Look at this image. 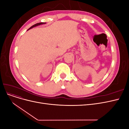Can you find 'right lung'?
Listing matches in <instances>:
<instances>
[{
	"label": "right lung",
	"instance_id": "right-lung-1",
	"mask_svg": "<svg viewBox=\"0 0 129 129\" xmlns=\"http://www.w3.org/2000/svg\"><path fill=\"white\" fill-rule=\"evenodd\" d=\"M46 24V22H39V23H37V24H35V25H33L32 26H31L30 28L27 30H28L29 29H31V28H33V27H36V26H39V25H42V24Z\"/></svg>",
	"mask_w": 129,
	"mask_h": 129
}]
</instances>
